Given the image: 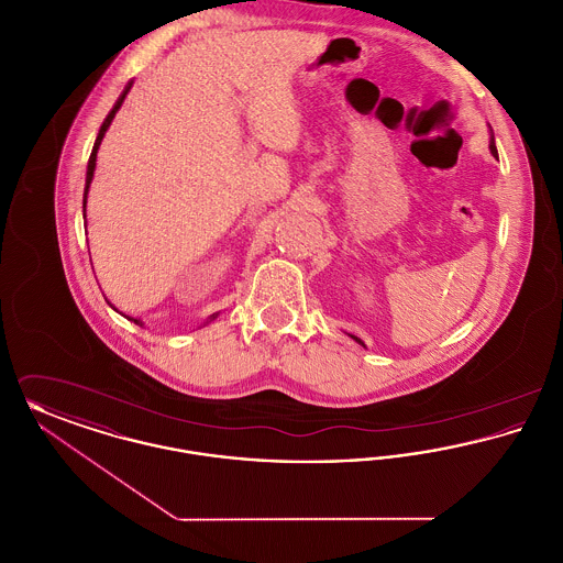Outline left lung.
Listing matches in <instances>:
<instances>
[{"label": "left lung", "mask_w": 563, "mask_h": 563, "mask_svg": "<svg viewBox=\"0 0 563 563\" xmlns=\"http://www.w3.org/2000/svg\"><path fill=\"white\" fill-rule=\"evenodd\" d=\"M489 152H492V156L494 158H498V150H496V143H494V133H492V126H489ZM349 338H352L358 346H363L365 349V342L361 340V338H356V335H352V333H349Z\"/></svg>", "instance_id": "obj_1"}]
</instances>
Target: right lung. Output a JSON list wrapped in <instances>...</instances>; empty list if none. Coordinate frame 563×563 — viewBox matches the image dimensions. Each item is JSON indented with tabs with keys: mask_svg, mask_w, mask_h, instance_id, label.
<instances>
[{
	"mask_svg": "<svg viewBox=\"0 0 563 563\" xmlns=\"http://www.w3.org/2000/svg\"><path fill=\"white\" fill-rule=\"evenodd\" d=\"M133 88V80L126 84V88L122 90V95L118 97V101H115V106L111 108V111L108 113V118L103 120V124H101V129H99V134H97V139H95V145H92V154H90V161H88V166H86V188H84V228H86V198H88V189H90V184H92V177H95V168H97V152H99V145H101V141H103V136L108 133L109 126H111V122H113V118H115V113H118V109L122 108V103H124V99H126V95H129V90ZM109 306L115 310V312H120L111 301H109ZM122 314V312H120ZM122 317H126V314H122ZM219 317V312H214L211 314L205 324H209V322H213L214 319ZM129 321H134V324H139V327H143L145 322L141 321V319H134V317H126ZM202 324V327H205Z\"/></svg>",
	"mask_w": 563,
	"mask_h": 563,
	"instance_id": "add662e5",
	"label": "right lung"
}]
</instances>
